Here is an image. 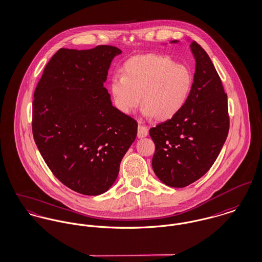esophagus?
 <instances>
[{"label":"esophagus","mask_w":262,"mask_h":262,"mask_svg":"<svg viewBox=\"0 0 262 262\" xmlns=\"http://www.w3.org/2000/svg\"><path fill=\"white\" fill-rule=\"evenodd\" d=\"M148 135V129L147 127L143 126V125H139L138 126V137L139 138H144Z\"/></svg>","instance_id":"esophagus-1"}]
</instances>
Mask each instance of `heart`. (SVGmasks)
Wrapping results in <instances>:
<instances>
[{"label": "heart", "mask_w": 262, "mask_h": 262, "mask_svg": "<svg viewBox=\"0 0 262 262\" xmlns=\"http://www.w3.org/2000/svg\"><path fill=\"white\" fill-rule=\"evenodd\" d=\"M193 85L190 70L168 56L147 54L131 58L123 75L111 78L114 105L123 114H131L142 104L143 115L158 121L173 118L186 104Z\"/></svg>", "instance_id": "1"}]
</instances>
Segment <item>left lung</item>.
I'll return each instance as SVG.
<instances>
[{"instance_id":"obj_1","label":"left lung","mask_w":262,"mask_h":262,"mask_svg":"<svg viewBox=\"0 0 262 262\" xmlns=\"http://www.w3.org/2000/svg\"><path fill=\"white\" fill-rule=\"evenodd\" d=\"M189 42L196 65L188 100L173 118L149 130L155 144L153 170L161 182L176 188L195 182L210 169L229 130L220 77L204 49Z\"/></svg>"}]
</instances>
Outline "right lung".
Masks as SVG:
<instances>
[{"label":"right lung","mask_w":262,"mask_h":262,"mask_svg":"<svg viewBox=\"0 0 262 262\" xmlns=\"http://www.w3.org/2000/svg\"><path fill=\"white\" fill-rule=\"evenodd\" d=\"M118 48L60 49L36 87L32 130L53 174L84 195L108 190L137 135V122L112 105L104 87Z\"/></svg>","instance_id":"right-lung-1"}]
</instances>
